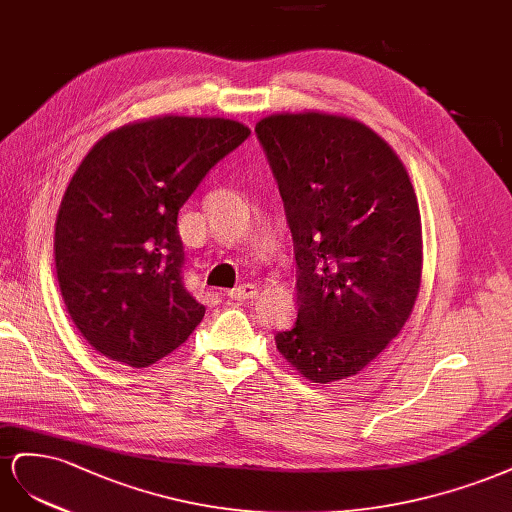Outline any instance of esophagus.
Returning <instances> with one entry per match:
<instances>
[{
  "instance_id": "1",
  "label": "esophagus",
  "mask_w": 512,
  "mask_h": 512,
  "mask_svg": "<svg viewBox=\"0 0 512 512\" xmlns=\"http://www.w3.org/2000/svg\"><path fill=\"white\" fill-rule=\"evenodd\" d=\"M255 296H257V287L253 283H242V285L227 291V298H231V300H248Z\"/></svg>"
}]
</instances>
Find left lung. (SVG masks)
I'll return each mask as SVG.
<instances>
[{"label": "left lung", "mask_w": 512, "mask_h": 512, "mask_svg": "<svg viewBox=\"0 0 512 512\" xmlns=\"http://www.w3.org/2000/svg\"><path fill=\"white\" fill-rule=\"evenodd\" d=\"M255 133L298 266V319L276 334V349L315 384L352 377L401 332L420 291L410 175L382 137L345 115L274 113Z\"/></svg>", "instance_id": "1"}]
</instances>
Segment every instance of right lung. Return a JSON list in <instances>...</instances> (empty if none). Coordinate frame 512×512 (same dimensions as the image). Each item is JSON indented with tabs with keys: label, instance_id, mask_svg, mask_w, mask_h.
<instances>
[{
	"label": "right lung",
	"instance_id": "1",
	"mask_svg": "<svg viewBox=\"0 0 512 512\" xmlns=\"http://www.w3.org/2000/svg\"><path fill=\"white\" fill-rule=\"evenodd\" d=\"M248 135L236 120L160 115L111 130L81 160L53 248L66 311L98 354L150 367L199 326L178 212Z\"/></svg>",
	"mask_w": 512,
	"mask_h": 512
}]
</instances>
